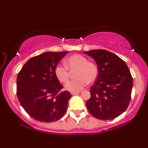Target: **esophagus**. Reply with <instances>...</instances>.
I'll return each instance as SVG.
<instances>
[{
	"mask_svg": "<svg viewBox=\"0 0 148 148\" xmlns=\"http://www.w3.org/2000/svg\"><path fill=\"white\" fill-rule=\"evenodd\" d=\"M79 93V92H71V95H78Z\"/></svg>",
	"mask_w": 148,
	"mask_h": 148,
	"instance_id": "esophagus-1",
	"label": "esophagus"
}]
</instances>
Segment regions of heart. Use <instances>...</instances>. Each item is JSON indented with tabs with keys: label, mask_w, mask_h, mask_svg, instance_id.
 <instances>
[{
	"label": "heart",
	"mask_w": 148,
	"mask_h": 148,
	"mask_svg": "<svg viewBox=\"0 0 148 148\" xmlns=\"http://www.w3.org/2000/svg\"><path fill=\"white\" fill-rule=\"evenodd\" d=\"M65 67L61 64L55 67L54 73L57 79L65 84L69 78V71H76V79L69 82L65 85V89L71 92L81 91L87 84H92L97 79L99 69L97 64L89 61L86 57L79 54H74L69 57L64 61Z\"/></svg>",
	"instance_id": "obj_1"
}]
</instances>
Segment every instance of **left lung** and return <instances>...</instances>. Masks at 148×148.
Returning <instances> with one entry per match:
<instances>
[{"label": "left lung", "instance_id": "obj_1", "mask_svg": "<svg viewBox=\"0 0 148 148\" xmlns=\"http://www.w3.org/2000/svg\"><path fill=\"white\" fill-rule=\"evenodd\" d=\"M93 59L99 74L90 90L86 106L92 116L101 120L113 119L126 110L131 101L133 81L124 61L104 49L84 51Z\"/></svg>", "mask_w": 148, "mask_h": 148}]
</instances>
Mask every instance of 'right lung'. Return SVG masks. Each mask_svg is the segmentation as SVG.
Returning <instances> with one entry per match:
<instances>
[{
  "mask_svg": "<svg viewBox=\"0 0 148 148\" xmlns=\"http://www.w3.org/2000/svg\"><path fill=\"white\" fill-rule=\"evenodd\" d=\"M69 51L44 52L30 59L17 77V96L21 106L32 118L53 122L64 116L71 98L54 73L55 67Z\"/></svg>",
  "mask_w": 148,
  "mask_h": 148,
  "instance_id": "add662e5",
  "label": "right lung"
}]
</instances>
